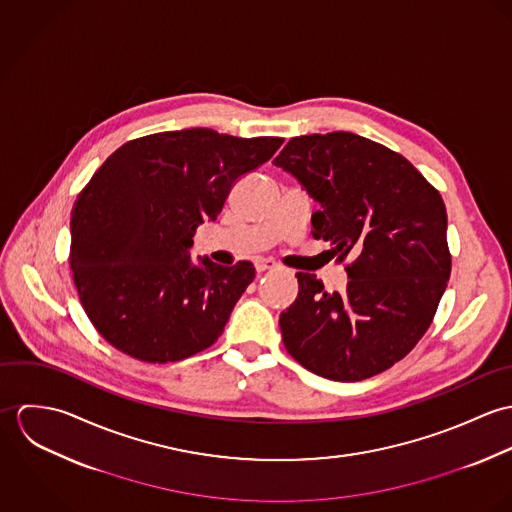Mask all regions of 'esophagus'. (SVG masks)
Here are the masks:
<instances>
[{
    "instance_id": "1",
    "label": "esophagus",
    "mask_w": 512,
    "mask_h": 512,
    "mask_svg": "<svg viewBox=\"0 0 512 512\" xmlns=\"http://www.w3.org/2000/svg\"><path fill=\"white\" fill-rule=\"evenodd\" d=\"M254 266H256V272L262 274V272H268V270H276V268H278V262H276V260H270V258H258V260L254 262Z\"/></svg>"
}]
</instances>
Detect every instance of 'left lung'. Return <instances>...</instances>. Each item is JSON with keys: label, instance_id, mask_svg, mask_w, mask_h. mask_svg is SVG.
<instances>
[{"label": "left lung", "instance_id": "obj_1", "mask_svg": "<svg viewBox=\"0 0 512 512\" xmlns=\"http://www.w3.org/2000/svg\"><path fill=\"white\" fill-rule=\"evenodd\" d=\"M274 165L319 205L313 238L353 258L343 293L295 274L299 292L280 315L288 353L339 382L390 368L428 331L449 280L441 195L406 157L349 132L293 138Z\"/></svg>", "mask_w": 512, "mask_h": 512}]
</instances>
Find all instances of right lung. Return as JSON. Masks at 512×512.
Segmentation results:
<instances>
[{"label": "right lung", "instance_id": "right-lung-1", "mask_svg": "<svg viewBox=\"0 0 512 512\" xmlns=\"http://www.w3.org/2000/svg\"><path fill=\"white\" fill-rule=\"evenodd\" d=\"M282 144L191 128L128 142L100 165L71 213V270L88 319L112 347L161 365L219 339L256 270L246 260L193 262L189 248L232 185Z\"/></svg>", "mask_w": 512, "mask_h": 512}]
</instances>
